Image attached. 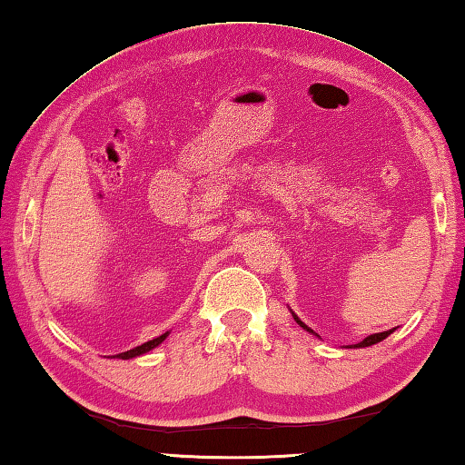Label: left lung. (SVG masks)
Wrapping results in <instances>:
<instances>
[{"label":"left lung","instance_id":"8db88e82","mask_svg":"<svg viewBox=\"0 0 465 465\" xmlns=\"http://www.w3.org/2000/svg\"><path fill=\"white\" fill-rule=\"evenodd\" d=\"M293 320L295 322H298L300 325H302V328L303 330H308V331H312L310 328H308V325H305L300 318H298V315H295L293 313ZM393 330H396V328H393ZM393 330H388V331H380V333H371V335H368V338H365L363 341H360V343H355V345H351V348H368V345H373V343H378V341H381V340H385V338H388V335L390 333H393ZM313 333V331H312Z\"/></svg>","mask_w":465,"mask_h":465}]
</instances>
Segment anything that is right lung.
<instances>
[{
	"instance_id": "obj_1",
	"label": "right lung",
	"mask_w": 465,
	"mask_h": 465,
	"mask_svg": "<svg viewBox=\"0 0 465 465\" xmlns=\"http://www.w3.org/2000/svg\"><path fill=\"white\" fill-rule=\"evenodd\" d=\"M167 333H170V331L162 333L160 338H155V340H150V341H145V343H142V345H137V348H134V350H130V351L117 353V355H114V358H120V360H132V358H137V355L147 353V351H150V350L157 348V345H160V343H162V341L167 338Z\"/></svg>"
}]
</instances>
